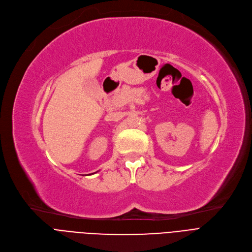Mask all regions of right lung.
Listing matches in <instances>:
<instances>
[{
	"mask_svg": "<svg viewBox=\"0 0 252 252\" xmlns=\"http://www.w3.org/2000/svg\"><path fill=\"white\" fill-rule=\"evenodd\" d=\"M93 174H94V173H93ZM90 175H91V174H90Z\"/></svg>",
	"mask_w": 252,
	"mask_h": 252,
	"instance_id": "obj_1",
	"label": "right lung"
}]
</instances>
